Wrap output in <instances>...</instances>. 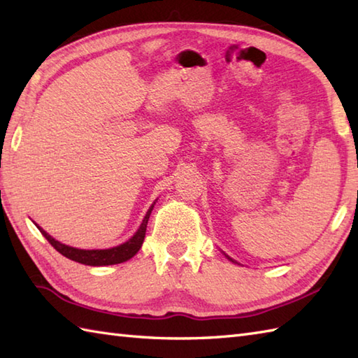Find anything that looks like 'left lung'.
Returning <instances> with one entry per match:
<instances>
[{"mask_svg": "<svg viewBox=\"0 0 358 358\" xmlns=\"http://www.w3.org/2000/svg\"><path fill=\"white\" fill-rule=\"evenodd\" d=\"M227 258H229V257H227ZM229 260H232V258H229Z\"/></svg>", "mask_w": 358, "mask_h": 358, "instance_id": "left-lung-1", "label": "left lung"}]
</instances>
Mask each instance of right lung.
<instances>
[{"mask_svg":"<svg viewBox=\"0 0 358 358\" xmlns=\"http://www.w3.org/2000/svg\"><path fill=\"white\" fill-rule=\"evenodd\" d=\"M152 209H154V204L149 208L146 217H144L143 223L140 226V229L136 231L134 237L123 243V245L110 248V249H92V250H86V249H77V248H71L67 245H63V243L57 241L55 238H52L50 235L43 231L40 226L38 229L44 235V238L48 240L50 245L55 248L59 254L71 258V260L81 263V264H89V266H108V264H118L127 262L129 258H132L136 252H138L143 241H144V235H146V227L149 222V215Z\"/></svg>","mask_w":358,"mask_h":358,"instance_id":"obj_1","label":"right lung"}]
</instances>
